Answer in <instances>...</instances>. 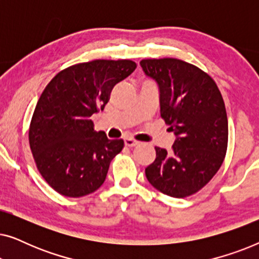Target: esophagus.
Masks as SVG:
<instances>
[{"label": "esophagus", "instance_id": "1", "mask_svg": "<svg viewBox=\"0 0 259 259\" xmlns=\"http://www.w3.org/2000/svg\"><path fill=\"white\" fill-rule=\"evenodd\" d=\"M125 145L127 147H134L138 145V141L132 139V138H125Z\"/></svg>", "mask_w": 259, "mask_h": 259}]
</instances>
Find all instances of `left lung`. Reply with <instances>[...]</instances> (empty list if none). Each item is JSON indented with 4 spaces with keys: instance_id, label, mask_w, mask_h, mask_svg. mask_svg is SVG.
Here are the masks:
<instances>
[{
    "instance_id": "obj_1",
    "label": "left lung",
    "mask_w": 259,
    "mask_h": 259,
    "mask_svg": "<svg viewBox=\"0 0 259 259\" xmlns=\"http://www.w3.org/2000/svg\"><path fill=\"white\" fill-rule=\"evenodd\" d=\"M145 74L157 81L160 115L177 139L172 151L155 146L146 178L161 193L192 196L218 172L228 150V115L214 80L179 59H144Z\"/></svg>"
}]
</instances>
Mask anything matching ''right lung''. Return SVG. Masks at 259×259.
<instances>
[{
	"label": "right lung",
	"instance_id": "add662e5",
	"mask_svg": "<svg viewBox=\"0 0 259 259\" xmlns=\"http://www.w3.org/2000/svg\"><path fill=\"white\" fill-rule=\"evenodd\" d=\"M137 68L132 60H93L59 72L42 92L29 126L35 165L49 186L79 198L104 184L109 164L123 148L94 131L91 116L105 108L116 83Z\"/></svg>",
	"mask_w": 259,
	"mask_h": 259
}]
</instances>
